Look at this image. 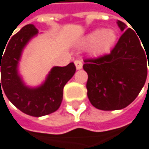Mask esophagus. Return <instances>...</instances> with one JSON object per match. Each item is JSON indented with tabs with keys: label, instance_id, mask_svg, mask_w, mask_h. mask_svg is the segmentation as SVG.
I'll return each instance as SVG.
<instances>
[{
	"label": "esophagus",
	"instance_id": "obj_1",
	"mask_svg": "<svg viewBox=\"0 0 149 149\" xmlns=\"http://www.w3.org/2000/svg\"><path fill=\"white\" fill-rule=\"evenodd\" d=\"M74 63H75V66H76V69L77 70H81L82 67H83V63L81 61L79 60H75L74 61Z\"/></svg>",
	"mask_w": 149,
	"mask_h": 149
}]
</instances>
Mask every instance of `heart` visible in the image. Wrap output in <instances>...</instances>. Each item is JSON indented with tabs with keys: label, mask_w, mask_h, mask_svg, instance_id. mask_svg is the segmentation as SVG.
I'll use <instances>...</instances> for the list:
<instances>
[{
	"label": "heart",
	"mask_w": 149,
	"mask_h": 149,
	"mask_svg": "<svg viewBox=\"0 0 149 149\" xmlns=\"http://www.w3.org/2000/svg\"><path fill=\"white\" fill-rule=\"evenodd\" d=\"M118 40V34L113 29H95L86 34L80 40L82 47H89L90 55L103 56L112 50Z\"/></svg>",
	"instance_id": "b5f03b06"
}]
</instances>
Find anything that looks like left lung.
I'll return each instance as SVG.
<instances>
[{"label":"left lung","mask_w":149,"mask_h":149,"mask_svg":"<svg viewBox=\"0 0 149 149\" xmlns=\"http://www.w3.org/2000/svg\"><path fill=\"white\" fill-rule=\"evenodd\" d=\"M116 24L124 33L110 54L85 60L83 65L88 75V99L102 110L127 107L140 93L148 75L149 48L143 49L139 35L125 23L118 20Z\"/></svg>","instance_id":"left-lung-1"}]
</instances>
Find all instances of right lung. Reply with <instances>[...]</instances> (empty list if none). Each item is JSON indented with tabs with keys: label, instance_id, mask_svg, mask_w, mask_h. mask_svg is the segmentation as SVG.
<instances>
[{
	"label": "right lung",
	"instance_id": "right-lung-1",
	"mask_svg": "<svg viewBox=\"0 0 149 149\" xmlns=\"http://www.w3.org/2000/svg\"><path fill=\"white\" fill-rule=\"evenodd\" d=\"M38 33L39 31L33 24L24 26L7 41L3 56L0 53V93L4 91L13 105L33 116H46L59 109L63 101V87L76 71L73 63L64 67L55 66L41 85L35 87L26 86L19 73V62L23 50Z\"/></svg>",
	"mask_w": 149,
	"mask_h": 149
}]
</instances>
